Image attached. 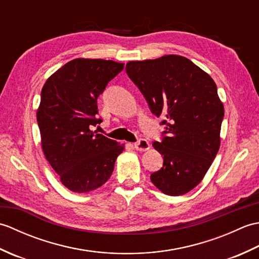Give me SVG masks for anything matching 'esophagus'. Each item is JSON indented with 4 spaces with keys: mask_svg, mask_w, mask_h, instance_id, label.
<instances>
[{
    "mask_svg": "<svg viewBox=\"0 0 259 259\" xmlns=\"http://www.w3.org/2000/svg\"><path fill=\"white\" fill-rule=\"evenodd\" d=\"M135 148L138 151H146L150 148L149 142H148L146 139H139L138 141L135 144Z\"/></svg>",
    "mask_w": 259,
    "mask_h": 259,
    "instance_id": "obj_1",
    "label": "esophagus"
}]
</instances>
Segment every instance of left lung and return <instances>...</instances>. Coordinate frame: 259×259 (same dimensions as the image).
Here are the masks:
<instances>
[{
  "label": "left lung",
  "instance_id": "8db88e82",
  "mask_svg": "<svg viewBox=\"0 0 259 259\" xmlns=\"http://www.w3.org/2000/svg\"><path fill=\"white\" fill-rule=\"evenodd\" d=\"M125 71L166 125L162 140L152 144L163 156L152 184L166 195H185L205 177L221 146L224 106L217 85L189 59L174 54L129 61Z\"/></svg>",
  "mask_w": 259,
  "mask_h": 259
}]
</instances>
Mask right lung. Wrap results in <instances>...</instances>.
<instances>
[{
    "mask_svg": "<svg viewBox=\"0 0 259 259\" xmlns=\"http://www.w3.org/2000/svg\"><path fill=\"white\" fill-rule=\"evenodd\" d=\"M124 64L74 59L47 80L36 112L42 150L61 183L73 192H89L107 183L123 144L92 131L98 97Z\"/></svg>",
    "mask_w": 259,
    "mask_h": 259,
    "instance_id": "add662e5",
    "label": "right lung"
}]
</instances>
